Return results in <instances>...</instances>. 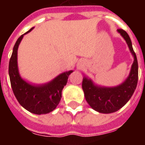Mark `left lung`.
I'll use <instances>...</instances> for the list:
<instances>
[{
  "label": "left lung",
  "instance_id": "obj_1",
  "mask_svg": "<svg viewBox=\"0 0 145 145\" xmlns=\"http://www.w3.org/2000/svg\"><path fill=\"white\" fill-rule=\"evenodd\" d=\"M117 32L125 39L134 57V62L127 78L120 85L114 87L96 85L86 76H84L82 81V89L87 103L94 110L101 113H112L118 111L130 100L137 87L138 63L131 38L124 30L117 29Z\"/></svg>",
  "mask_w": 145,
  "mask_h": 145
}]
</instances>
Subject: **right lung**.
<instances>
[{"label":"right lung","mask_w":145,"mask_h":145,"mask_svg":"<svg viewBox=\"0 0 145 145\" xmlns=\"http://www.w3.org/2000/svg\"><path fill=\"white\" fill-rule=\"evenodd\" d=\"M34 27L18 39L9 61L8 73L14 96L22 106L29 112L40 115L54 111L62 97V90L67 85L72 70L63 72L45 84H32L20 76L18 67V49L23 36Z\"/></svg>","instance_id":"add662e5"}]
</instances>
